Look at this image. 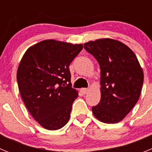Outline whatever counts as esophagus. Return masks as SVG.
<instances>
[{"label":"esophagus","instance_id":"1","mask_svg":"<svg viewBox=\"0 0 152 152\" xmlns=\"http://www.w3.org/2000/svg\"><path fill=\"white\" fill-rule=\"evenodd\" d=\"M90 90L88 89V88H81L80 89V91L84 94H88V92H89Z\"/></svg>","mask_w":152,"mask_h":152}]
</instances>
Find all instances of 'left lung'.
<instances>
[{"instance_id":"obj_1","label":"left lung","mask_w":152,"mask_h":152,"mask_svg":"<svg viewBox=\"0 0 152 152\" xmlns=\"http://www.w3.org/2000/svg\"><path fill=\"white\" fill-rule=\"evenodd\" d=\"M84 47L100 68L101 97L92 107L93 114L104 123H119L139 100L144 80L142 67L132 50L118 40L99 39Z\"/></svg>"}]
</instances>
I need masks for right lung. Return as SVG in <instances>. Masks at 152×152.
Returning a JSON list of instances; mask_svg holds the SVG:
<instances>
[{
	"instance_id": "1",
	"label": "right lung",
	"mask_w": 152,
	"mask_h": 152,
	"mask_svg": "<svg viewBox=\"0 0 152 152\" xmlns=\"http://www.w3.org/2000/svg\"><path fill=\"white\" fill-rule=\"evenodd\" d=\"M82 44L46 39L26 51L18 66L17 84L24 104L48 130L66 125L78 92L72 88L69 65Z\"/></svg>"
}]
</instances>
